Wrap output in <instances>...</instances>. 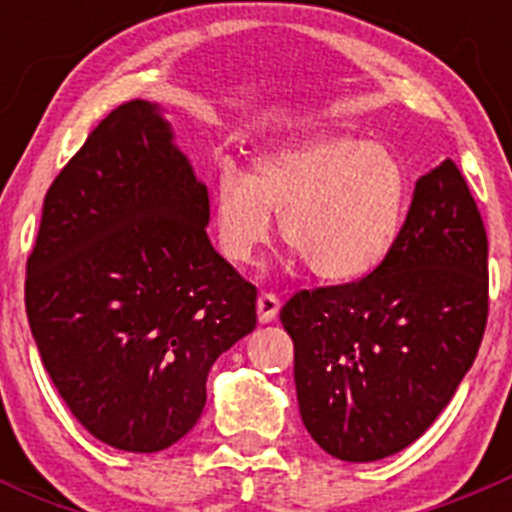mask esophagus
I'll list each match as a JSON object with an SVG mask.
<instances>
[{
    "label": "esophagus",
    "mask_w": 512,
    "mask_h": 512,
    "mask_svg": "<svg viewBox=\"0 0 512 512\" xmlns=\"http://www.w3.org/2000/svg\"><path fill=\"white\" fill-rule=\"evenodd\" d=\"M277 312H280V297L272 292H262L257 297V317H260L262 324H270L277 319Z\"/></svg>",
    "instance_id": "obj_1"
}]
</instances>
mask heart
Here are the masks:
<instances>
[{"label": "heart", "mask_w": 512, "mask_h": 512, "mask_svg": "<svg viewBox=\"0 0 512 512\" xmlns=\"http://www.w3.org/2000/svg\"><path fill=\"white\" fill-rule=\"evenodd\" d=\"M404 165L384 146L327 133L275 148L252 178L225 170L215 190L213 225L232 265H252L282 218L287 247L312 275L349 282L384 262L406 213Z\"/></svg>", "instance_id": "1"}]
</instances>
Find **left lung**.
Wrapping results in <instances>:
<instances>
[{
  "instance_id": "1",
  "label": "left lung",
  "mask_w": 512,
  "mask_h": 512,
  "mask_svg": "<svg viewBox=\"0 0 512 512\" xmlns=\"http://www.w3.org/2000/svg\"><path fill=\"white\" fill-rule=\"evenodd\" d=\"M309 436L369 463L416 441L473 366L488 322V237L451 158L416 180L389 255L356 282L282 307Z\"/></svg>"
}]
</instances>
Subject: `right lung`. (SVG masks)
Masks as SVG:
<instances>
[{"instance_id":"obj_1","label":"right lung","mask_w":512,"mask_h":512,"mask_svg":"<svg viewBox=\"0 0 512 512\" xmlns=\"http://www.w3.org/2000/svg\"><path fill=\"white\" fill-rule=\"evenodd\" d=\"M208 188L158 106L113 108L51 183L27 260L29 327L76 421L131 453L198 423L257 289L210 245Z\"/></svg>"}]
</instances>
